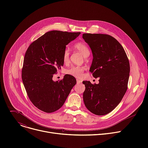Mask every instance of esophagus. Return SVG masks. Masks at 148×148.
I'll return each instance as SVG.
<instances>
[{"label": "esophagus", "instance_id": "34e87169", "mask_svg": "<svg viewBox=\"0 0 148 148\" xmlns=\"http://www.w3.org/2000/svg\"><path fill=\"white\" fill-rule=\"evenodd\" d=\"M77 84H78L81 83V82H82V81H81V80L79 79H77Z\"/></svg>", "mask_w": 148, "mask_h": 148}]
</instances>
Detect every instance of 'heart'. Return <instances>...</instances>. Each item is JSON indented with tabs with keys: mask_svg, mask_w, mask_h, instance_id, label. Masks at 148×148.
<instances>
[{
	"mask_svg": "<svg viewBox=\"0 0 148 148\" xmlns=\"http://www.w3.org/2000/svg\"><path fill=\"white\" fill-rule=\"evenodd\" d=\"M75 49L79 51L82 55L85 57H88L90 55V51L88 47L85 43H78L75 45L74 46ZM70 57V50L68 48L65 49V50L63 51L62 53V61L64 63H67L69 61ZM85 70V68L79 66H73L69 69H67L65 71V73L67 74H69L71 76L76 77V78H80L82 77L83 74V72Z\"/></svg>",
	"mask_w": 148,
	"mask_h": 148,
	"instance_id": "1",
	"label": "heart"
}]
</instances>
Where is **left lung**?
<instances>
[{
    "label": "left lung",
    "mask_w": 148,
    "mask_h": 148,
    "mask_svg": "<svg viewBox=\"0 0 148 148\" xmlns=\"http://www.w3.org/2000/svg\"><path fill=\"white\" fill-rule=\"evenodd\" d=\"M82 38L93 55L90 71L94 78L99 77L98 84L82 82L84 102L94 114L106 115L116 107L127 90L129 60L122 45L110 35L84 33Z\"/></svg>",
    "instance_id": "left-lung-1"
}]
</instances>
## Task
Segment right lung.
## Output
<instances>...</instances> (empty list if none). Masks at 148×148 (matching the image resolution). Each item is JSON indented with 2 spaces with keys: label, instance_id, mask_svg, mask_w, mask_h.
Returning <instances> with one entry per match:
<instances>
[{
  "label": "right lung",
  "instance_id": "1",
  "mask_svg": "<svg viewBox=\"0 0 148 148\" xmlns=\"http://www.w3.org/2000/svg\"><path fill=\"white\" fill-rule=\"evenodd\" d=\"M80 32L53 30L47 32L28 47L25 56L22 78L27 95L36 107L51 113L64 103L75 78L69 74L60 81L52 78L64 64L62 53L66 46Z\"/></svg>",
  "mask_w": 148,
  "mask_h": 148
}]
</instances>
